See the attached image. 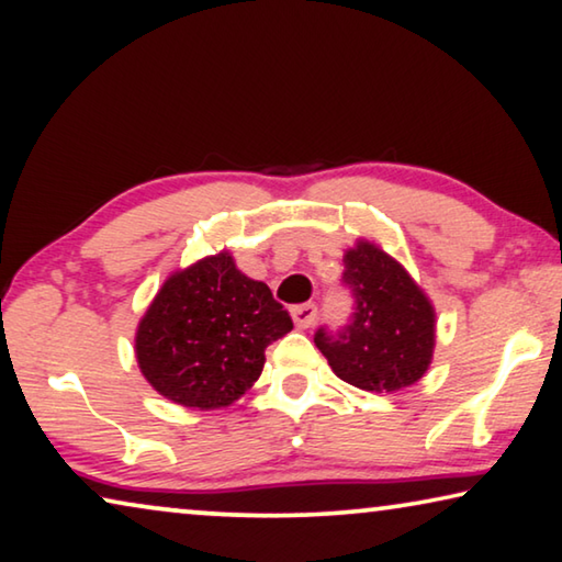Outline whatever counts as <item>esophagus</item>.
<instances>
[{
	"label": "esophagus",
	"instance_id": "34e87169",
	"mask_svg": "<svg viewBox=\"0 0 562 562\" xmlns=\"http://www.w3.org/2000/svg\"><path fill=\"white\" fill-rule=\"evenodd\" d=\"M316 314H318V308L314 304H299L291 308V318L299 329H308V326L316 322Z\"/></svg>",
	"mask_w": 562,
	"mask_h": 562
}]
</instances>
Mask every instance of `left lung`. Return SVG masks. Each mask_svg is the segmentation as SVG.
Returning <instances> with one entry per match:
<instances>
[{
	"label": "left lung",
	"instance_id": "8db88e82",
	"mask_svg": "<svg viewBox=\"0 0 562 562\" xmlns=\"http://www.w3.org/2000/svg\"><path fill=\"white\" fill-rule=\"evenodd\" d=\"M344 286L353 296L351 322L314 334L334 374L364 392H400L419 382L435 351V308L425 291L369 240L344 254Z\"/></svg>",
	"mask_w": 562,
	"mask_h": 562
}]
</instances>
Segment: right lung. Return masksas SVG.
I'll return each instance as SVG.
<instances>
[{"instance_id": "1", "label": "right lung", "mask_w": 562, "mask_h": 562, "mask_svg": "<svg viewBox=\"0 0 562 562\" xmlns=\"http://www.w3.org/2000/svg\"><path fill=\"white\" fill-rule=\"evenodd\" d=\"M293 329L263 281L221 251L162 283L135 334L143 376L193 409L228 407L261 376L263 351Z\"/></svg>"}]
</instances>
